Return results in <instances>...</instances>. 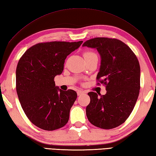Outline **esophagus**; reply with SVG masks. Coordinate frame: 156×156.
<instances>
[{
    "label": "esophagus",
    "instance_id": "1",
    "mask_svg": "<svg viewBox=\"0 0 156 156\" xmlns=\"http://www.w3.org/2000/svg\"><path fill=\"white\" fill-rule=\"evenodd\" d=\"M84 92H83V91H81V90H79L77 91V95L78 96H81L82 94H83Z\"/></svg>",
    "mask_w": 156,
    "mask_h": 156
}]
</instances>
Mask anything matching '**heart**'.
<instances>
[{
	"instance_id": "obj_1",
	"label": "heart",
	"mask_w": 156,
	"mask_h": 156,
	"mask_svg": "<svg viewBox=\"0 0 156 156\" xmlns=\"http://www.w3.org/2000/svg\"><path fill=\"white\" fill-rule=\"evenodd\" d=\"M96 55V54H95V53H94L92 51H86L83 54V57L85 58H87V57L92 56V55Z\"/></svg>"
}]
</instances>
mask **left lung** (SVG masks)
Returning a JSON list of instances; mask_svg holds the SVG:
<instances>
[{
	"label": "left lung",
	"mask_w": 156,
	"mask_h": 156,
	"mask_svg": "<svg viewBox=\"0 0 156 156\" xmlns=\"http://www.w3.org/2000/svg\"><path fill=\"white\" fill-rule=\"evenodd\" d=\"M85 46L96 48L101 55L96 79L105 85L107 90L101 98L96 92L87 94L90 102L86 107L87 117L91 124L100 128H116L128 118L139 97V60L126 44L116 39L94 38L86 41L83 44Z\"/></svg>",
	"instance_id": "obj_1"
}]
</instances>
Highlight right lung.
<instances>
[{"instance_id": "1", "label": "right lung", "mask_w": 156, "mask_h": 156, "mask_svg": "<svg viewBox=\"0 0 156 156\" xmlns=\"http://www.w3.org/2000/svg\"><path fill=\"white\" fill-rule=\"evenodd\" d=\"M83 41L40 43L25 51L16 68V91L29 120L51 131L66 124L77 97L73 90L55 86L54 77L63 71L64 60Z\"/></svg>"}]
</instances>
